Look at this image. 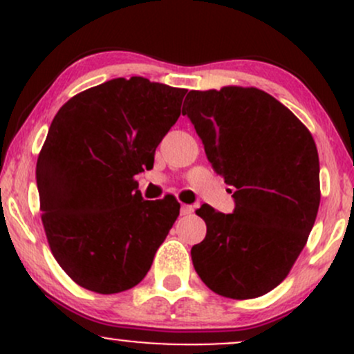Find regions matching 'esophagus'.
Here are the masks:
<instances>
[{
    "mask_svg": "<svg viewBox=\"0 0 354 354\" xmlns=\"http://www.w3.org/2000/svg\"><path fill=\"white\" fill-rule=\"evenodd\" d=\"M193 206H189V205H181V214L183 216H188V214H191L193 213Z\"/></svg>",
    "mask_w": 354,
    "mask_h": 354,
    "instance_id": "obj_1",
    "label": "esophagus"
}]
</instances>
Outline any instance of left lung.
I'll return each mask as SVG.
<instances>
[{
    "mask_svg": "<svg viewBox=\"0 0 354 354\" xmlns=\"http://www.w3.org/2000/svg\"><path fill=\"white\" fill-rule=\"evenodd\" d=\"M183 106L206 156L233 186L234 211H196L206 238L191 248L201 281L233 299L266 295L286 278L319 208V160L311 133L258 88L189 91Z\"/></svg>",
    "mask_w": 354,
    "mask_h": 354,
    "instance_id": "obj_1",
    "label": "left lung"
}]
</instances>
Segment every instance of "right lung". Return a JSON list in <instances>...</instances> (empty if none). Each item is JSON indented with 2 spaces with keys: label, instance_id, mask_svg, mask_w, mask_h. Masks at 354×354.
<instances>
[{
  "label": "right lung",
  "instance_id": "obj_1",
  "mask_svg": "<svg viewBox=\"0 0 354 354\" xmlns=\"http://www.w3.org/2000/svg\"><path fill=\"white\" fill-rule=\"evenodd\" d=\"M186 89L116 78L64 103L36 163L51 253L75 283L101 295L136 286L180 214L168 194L146 201L135 174L181 115Z\"/></svg>",
  "mask_w": 354,
  "mask_h": 354
}]
</instances>
